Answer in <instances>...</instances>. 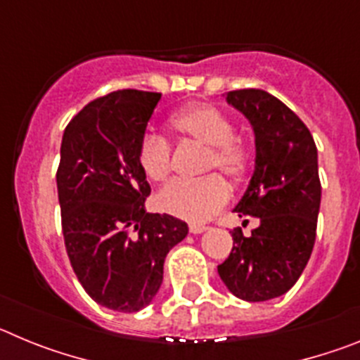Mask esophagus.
I'll list each match as a JSON object with an SVG mask.
<instances>
[{"mask_svg":"<svg viewBox=\"0 0 360 360\" xmlns=\"http://www.w3.org/2000/svg\"><path fill=\"white\" fill-rule=\"evenodd\" d=\"M207 225H202V224H191L189 225V231L193 232V234H202L203 231H207Z\"/></svg>","mask_w":360,"mask_h":360,"instance_id":"esophagus-1","label":"esophagus"}]
</instances>
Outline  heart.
Segmentation results:
<instances>
[{
    "label": "heart",
    "instance_id": "heart-1",
    "mask_svg": "<svg viewBox=\"0 0 360 360\" xmlns=\"http://www.w3.org/2000/svg\"><path fill=\"white\" fill-rule=\"evenodd\" d=\"M171 128L187 141L207 148L203 173H221L238 182L249 171V148L234 136L232 120L216 106L191 104L171 117ZM136 160L149 180L162 182L171 173L169 141L158 133L146 131L139 142ZM229 196L227 184L218 174H209L200 180H173L158 191L155 202L165 214L202 224L227 205Z\"/></svg>",
    "mask_w": 360,
    "mask_h": 360
}]
</instances>
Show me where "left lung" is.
<instances>
[{
    "instance_id": "1",
    "label": "left lung",
    "mask_w": 360,
    "mask_h": 360,
    "mask_svg": "<svg viewBox=\"0 0 360 360\" xmlns=\"http://www.w3.org/2000/svg\"><path fill=\"white\" fill-rule=\"evenodd\" d=\"M227 103L256 139L252 178L234 212L259 227L250 236L232 231L234 247L218 274L236 297L257 303L290 290L310 259L321 205L317 148L303 120L269 91H229Z\"/></svg>"
}]
</instances>
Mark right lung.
Here are the masks:
<instances>
[{"mask_svg":"<svg viewBox=\"0 0 360 360\" xmlns=\"http://www.w3.org/2000/svg\"><path fill=\"white\" fill-rule=\"evenodd\" d=\"M162 94L119 90L86 104L66 126L57 169L72 269L101 307L139 311L157 295L165 256L187 224L146 212L151 193L136 149Z\"/></svg>","mask_w":360,"mask_h":360,"instance_id":"obj_1","label":"right lung"}]
</instances>
